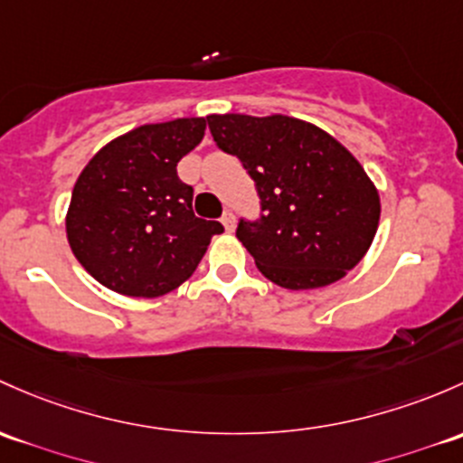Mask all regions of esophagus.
<instances>
[{"label":"esophagus","mask_w":463,"mask_h":463,"mask_svg":"<svg viewBox=\"0 0 463 463\" xmlns=\"http://www.w3.org/2000/svg\"><path fill=\"white\" fill-rule=\"evenodd\" d=\"M222 223H223V228H226L228 232H232V231H235L237 219H235V215H232L231 211H226V213H223V217H222Z\"/></svg>","instance_id":"esophagus-1"}]
</instances>
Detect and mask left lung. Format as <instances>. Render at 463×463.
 Segmentation results:
<instances>
[{
	"instance_id": "1",
	"label": "left lung",
	"mask_w": 463,
	"mask_h": 463,
	"mask_svg": "<svg viewBox=\"0 0 463 463\" xmlns=\"http://www.w3.org/2000/svg\"><path fill=\"white\" fill-rule=\"evenodd\" d=\"M219 148L255 182L260 219H240L237 240L272 284H335L362 261L379 226V193L333 135L286 115H208Z\"/></svg>"
}]
</instances>
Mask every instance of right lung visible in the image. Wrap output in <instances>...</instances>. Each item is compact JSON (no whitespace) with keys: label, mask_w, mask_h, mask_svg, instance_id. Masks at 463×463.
Instances as JSON below:
<instances>
[{"label":"right lung","mask_w":463,"mask_h":463,"mask_svg":"<svg viewBox=\"0 0 463 463\" xmlns=\"http://www.w3.org/2000/svg\"><path fill=\"white\" fill-rule=\"evenodd\" d=\"M206 119L146 124L106 144L72 188L66 235L72 255L106 288L162 297L202 261L219 222L194 217L193 186L177 164L203 139Z\"/></svg>","instance_id":"1"}]
</instances>
